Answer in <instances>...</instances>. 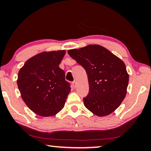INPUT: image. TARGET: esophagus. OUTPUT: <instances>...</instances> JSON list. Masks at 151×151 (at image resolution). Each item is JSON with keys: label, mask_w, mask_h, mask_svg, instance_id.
Returning <instances> with one entry per match:
<instances>
[{"label": "esophagus", "mask_w": 151, "mask_h": 151, "mask_svg": "<svg viewBox=\"0 0 151 151\" xmlns=\"http://www.w3.org/2000/svg\"><path fill=\"white\" fill-rule=\"evenodd\" d=\"M76 86H77V83H76V82H72V87L75 88L76 87Z\"/></svg>", "instance_id": "34e87169"}]
</instances>
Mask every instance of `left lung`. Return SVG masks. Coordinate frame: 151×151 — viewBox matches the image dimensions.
Listing matches in <instances>:
<instances>
[{
	"label": "left lung",
	"instance_id": "8db88e82",
	"mask_svg": "<svg viewBox=\"0 0 151 151\" xmlns=\"http://www.w3.org/2000/svg\"><path fill=\"white\" fill-rule=\"evenodd\" d=\"M68 53L87 73L89 92L84 106L97 116H106L119 106L125 98L129 74L124 62L99 45H88Z\"/></svg>",
	"mask_w": 151,
	"mask_h": 151
}]
</instances>
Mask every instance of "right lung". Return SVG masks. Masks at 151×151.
<instances>
[{"label":"right lung","instance_id":"1","mask_svg":"<svg viewBox=\"0 0 151 151\" xmlns=\"http://www.w3.org/2000/svg\"><path fill=\"white\" fill-rule=\"evenodd\" d=\"M65 50L43 51L27 60L18 72L17 84L27 106L42 117L53 116L63 109L70 84L59 67Z\"/></svg>","mask_w":151,"mask_h":151}]
</instances>
